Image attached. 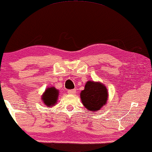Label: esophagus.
I'll return each instance as SVG.
<instances>
[{"label": "esophagus", "instance_id": "esophagus-1", "mask_svg": "<svg viewBox=\"0 0 152 152\" xmlns=\"http://www.w3.org/2000/svg\"><path fill=\"white\" fill-rule=\"evenodd\" d=\"M68 93L70 95H75L76 93V90L75 89H72V90H68Z\"/></svg>", "mask_w": 152, "mask_h": 152}]
</instances>
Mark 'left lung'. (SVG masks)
<instances>
[{
	"instance_id": "left-lung-1",
	"label": "left lung",
	"mask_w": 152,
	"mask_h": 152,
	"mask_svg": "<svg viewBox=\"0 0 152 152\" xmlns=\"http://www.w3.org/2000/svg\"><path fill=\"white\" fill-rule=\"evenodd\" d=\"M109 93L107 87L100 82L88 81L81 91L80 98L83 105L89 111L97 112L106 105Z\"/></svg>"
}]
</instances>
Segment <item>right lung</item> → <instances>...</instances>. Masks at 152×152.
I'll use <instances>...</instances> for the list:
<instances>
[{
  "label": "right lung",
  "instance_id": "1",
  "mask_svg": "<svg viewBox=\"0 0 152 152\" xmlns=\"http://www.w3.org/2000/svg\"><path fill=\"white\" fill-rule=\"evenodd\" d=\"M59 91L55 87L51 86L45 89L44 93L41 95L43 102L48 107H54L57 102Z\"/></svg>",
  "mask_w": 152,
  "mask_h": 152
}]
</instances>
